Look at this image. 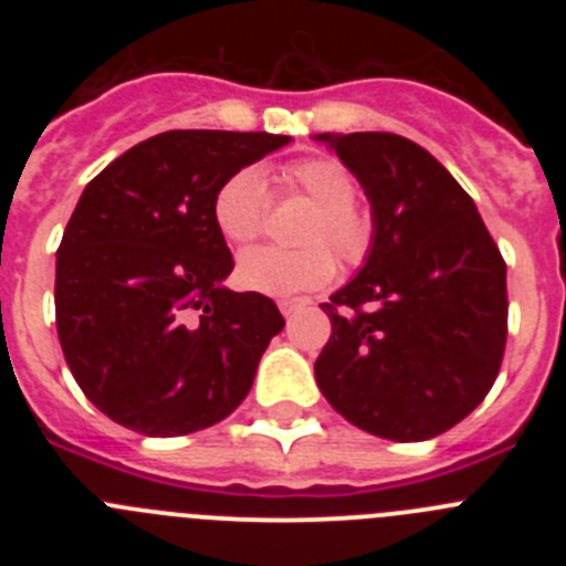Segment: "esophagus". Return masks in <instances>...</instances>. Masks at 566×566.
<instances>
[{
  "label": "esophagus",
  "instance_id": "esophagus-1",
  "mask_svg": "<svg viewBox=\"0 0 566 566\" xmlns=\"http://www.w3.org/2000/svg\"><path fill=\"white\" fill-rule=\"evenodd\" d=\"M303 306H306V300L303 297H280L277 300V308L283 312V317H292V314L300 312Z\"/></svg>",
  "mask_w": 566,
  "mask_h": 566
}]
</instances>
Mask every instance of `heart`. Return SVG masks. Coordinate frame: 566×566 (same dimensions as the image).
Listing matches in <instances>:
<instances>
[{
	"label": "heart",
	"instance_id": "1",
	"mask_svg": "<svg viewBox=\"0 0 566 566\" xmlns=\"http://www.w3.org/2000/svg\"><path fill=\"white\" fill-rule=\"evenodd\" d=\"M289 187L317 203L308 218L303 249H252L238 260V280L249 292L269 297H292L300 292L326 286L337 274V260L357 263L371 243V221L354 207L357 181L328 155L303 158L286 172ZM214 227L229 243L247 247L266 227V181L258 167H243L229 175L212 201ZM329 245L326 248L325 243Z\"/></svg>",
	"mask_w": 566,
	"mask_h": 566
}]
</instances>
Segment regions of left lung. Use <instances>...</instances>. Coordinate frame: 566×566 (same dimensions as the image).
<instances>
[{
  "mask_svg": "<svg viewBox=\"0 0 566 566\" xmlns=\"http://www.w3.org/2000/svg\"><path fill=\"white\" fill-rule=\"evenodd\" d=\"M371 203V249L323 303L314 363L337 413L374 437L422 442L462 422L496 382L507 266L476 203L428 149L394 133H323Z\"/></svg>",
  "mask_w": 566,
  "mask_h": 566,
  "instance_id": "obj_1",
  "label": "left lung"
}]
</instances>
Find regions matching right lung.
I'll list each match as a JSON object with an SVG mask.
<instances>
[{"label": "right lung", "instance_id": "1", "mask_svg": "<svg viewBox=\"0 0 566 566\" xmlns=\"http://www.w3.org/2000/svg\"><path fill=\"white\" fill-rule=\"evenodd\" d=\"M289 135L169 129L135 144L84 187L56 252V328L84 397L144 437H184L247 399L274 300L232 292L212 218L229 175Z\"/></svg>", "mask_w": 566, "mask_h": 566}]
</instances>
